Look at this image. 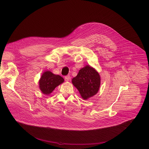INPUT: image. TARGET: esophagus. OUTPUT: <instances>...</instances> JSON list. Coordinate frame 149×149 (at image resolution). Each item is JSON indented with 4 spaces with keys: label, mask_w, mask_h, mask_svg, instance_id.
<instances>
[{
    "label": "esophagus",
    "mask_w": 149,
    "mask_h": 149,
    "mask_svg": "<svg viewBox=\"0 0 149 149\" xmlns=\"http://www.w3.org/2000/svg\"><path fill=\"white\" fill-rule=\"evenodd\" d=\"M65 79L66 81H69L70 79V75H67L65 77Z\"/></svg>",
    "instance_id": "1"
}]
</instances>
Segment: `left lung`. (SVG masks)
I'll use <instances>...</instances> for the list:
<instances>
[{
    "instance_id": "8db88e82",
    "label": "left lung",
    "mask_w": 149,
    "mask_h": 149,
    "mask_svg": "<svg viewBox=\"0 0 149 149\" xmlns=\"http://www.w3.org/2000/svg\"><path fill=\"white\" fill-rule=\"evenodd\" d=\"M72 83L83 100H87L98 93L101 84L100 75L93 67L87 65L79 71L72 78Z\"/></svg>"
}]
</instances>
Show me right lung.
<instances>
[{
	"instance_id": "add662e5",
	"label": "right lung",
	"mask_w": 149,
	"mask_h": 149,
	"mask_svg": "<svg viewBox=\"0 0 149 149\" xmlns=\"http://www.w3.org/2000/svg\"><path fill=\"white\" fill-rule=\"evenodd\" d=\"M63 81L64 79L60 75L47 71L43 72L39 80V87L42 93L48 95Z\"/></svg>"
}]
</instances>
